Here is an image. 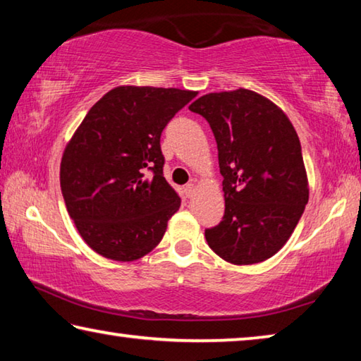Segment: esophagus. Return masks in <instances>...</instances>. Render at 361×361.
<instances>
[{"label":"esophagus","mask_w":361,"mask_h":361,"mask_svg":"<svg viewBox=\"0 0 361 361\" xmlns=\"http://www.w3.org/2000/svg\"><path fill=\"white\" fill-rule=\"evenodd\" d=\"M185 195L188 199H191L194 195V183H189V185L185 186Z\"/></svg>","instance_id":"esophagus-1"}]
</instances>
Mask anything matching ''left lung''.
<instances>
[{"instance_id":"obj_1","label":"left lung","mask_w":361,"mask_h":361,"mask_svg":"<svg viewBox=\"0 0 361 361\" xmlns=\"http://www.w3.org/2000/svg\"><path fill=\"white\" fill-rule=\"evenodd\" d=\"M204 116L218 145L224 216L205 229L209 247L237 266L276 255L309 200L298 133L276 103L248 89L202 95L189 106Z\"/></svg>"}]
</instances>
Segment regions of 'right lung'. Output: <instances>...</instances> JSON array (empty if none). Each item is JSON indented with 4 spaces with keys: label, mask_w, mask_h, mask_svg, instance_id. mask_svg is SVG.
I'll use <instances>...</instances> for the list:
<instances>
[{
    "label": "right lung",
    "mask_w": 361,
    "mask_h": 361,
    "mask_svg": "<svg viewBox=\"0 0 361 361\" xmlns=\"http://www.w3.org/2000/svg\"><path fill=\"white\" fill-rule=\"evenodd\" d=\"M197 92L119 85L89 109L65 146L60 186L82 240L113 261L159 245L181 200L162 175L161 133Z\"/></svg>",
    "instance_id": "1"
}]
</instances>
